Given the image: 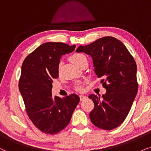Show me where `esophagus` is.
Wrapping results in <instances>:
<instances>
[{
  "label": "esophagus",
  "instance_id": "1",
  "mask_svg": "<svg viewBox=\"0 0 151 151\" xmlns=\"http://www.w3.org/2000/svg\"><path fill=\"white\" fill-rule=\"evenodd\" d=\"M79 97H80V100H81V101H83V100L86 99V98H87V96L86 95H80Z\"/></svg>",
  "mask_w": 151,
  "mask_h": 151
}]
</instances>
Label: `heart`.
Returning a JSON list of instances; mask_svg holds the SVG:
<instances>
[{"label":"heart","mask_w":151,"mask_h":151,"mask_svg":"<svg viewBox=\"0 0 151 151\" xmlns=\"http://www.w3.org/2000/svg\"><path fill=\"white\" fill-rule=\"evenodd\" d=\"M69 59L72 63L74 64L75 65H77V67H79L82 63L87 62V58H86L85 55L81 53H74L73 55L70 56ZM76 89H77L78 91H81L83 88H82L81 85L78 84L77 87H76Z\"/></svg>","instance_id":"b5f03b06"}]
</instances>
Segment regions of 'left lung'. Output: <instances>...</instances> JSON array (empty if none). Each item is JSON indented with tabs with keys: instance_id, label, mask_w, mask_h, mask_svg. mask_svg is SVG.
<instances>
[{
	"instance_id": "obj_1",
	"label": "left lung",
	"mask_w": 151,
	"mask_h": 151,
	"mask_svg": "<svg viewBox=\"0 0 151 151\" xmlns=\"http://www.w3.org/2000/svg\"><path fill=\"white\" fill-rule=\"evenodd\" d=\"M76 51L91 56L95 74L103 79L106 90L101 98L94 94L88 96L94 104L90 121L103 130L116 128L125 120L137 94L135 61L122 42L112 37L80 45Z\"/></svg>"
}]
</instances>
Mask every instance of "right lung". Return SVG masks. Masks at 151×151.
<instances>
[{
  "label": "right lung",
  "instance_id": "add662e5",
  "mask_svg": "<svg viewBox=\"0 0 151 151\" xmlns=\"http://www.w3.org/2000/svg\"><path fill=\"white\" fill-rule=\"evenodd\" d=\"M76 45L47 42L24 60L19 88L29 118L44 133L54 134L70 123L80 98L72 94L63 98L52 94V79L59 77L62 55L70 53Z\"/></svg>",
  "mask_w": 151,
  "mask_h": 151
}]
</instances>
